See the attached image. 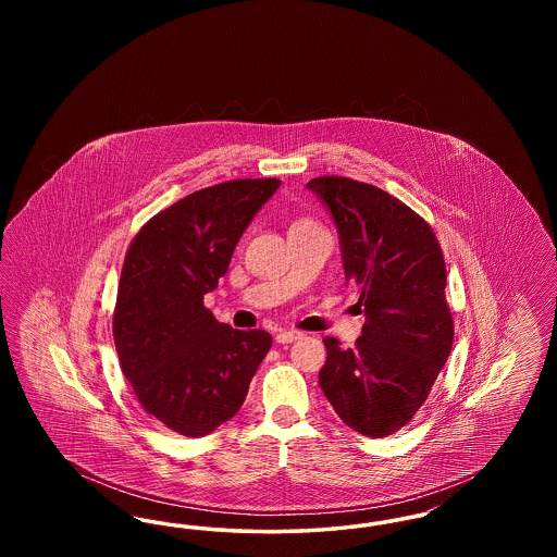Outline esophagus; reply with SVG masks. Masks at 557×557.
<instances>
[{
    "instance_id": "34e87169",
    "label": "esophagus",
    "mask_w": 557,
    "mask_h": 557,
    "mask_svg": "<svg viewBox=\"0 0 557 557\" xmlns=\"http://www.w3.org/2000/svg\"><path fill=\"white\" fill-rule=\"evenodd\" d=\"M300 338H302V332H298V330H280L275 334V343L277 345H290V343L300 341Z\"/></svg>"
}]
</instances>
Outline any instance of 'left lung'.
<instances>
[{
	"instance_id": "8db88e82",
	"label": "left lung",
	"mask_w": 557,
	"mask_h": 557,
	"mask_svg": "<svg viewBox=\"0 0 557 557\" xmlns=\"http://www.w3.org/2000/svg\"><path fill=\"white\" fill-rule=\"evenodd\" d=\"M307 187L332 212L346 282L359 286L366 313L352 348L323 338L319 386L346 425L382 438L409 424L449 357L443 250L424 219L380 187L336 175Z\"/></svg>"
}]
</instances>
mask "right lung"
Returning <instances> with one entry per match:
<instances>
[{"label": "right lung", "mask_w": 557, "mask_h": 557, "mask_svg": "<svg viewBox=\"0 0 557 557\" xmlns=\"http://www.w3.org/2000/svg\"><path fill=\"white\" fill-rule=\"evenodd\" d=\"M280 184L236 180L198 189L154 214L127 250L114 345L139 405L173 432L196 438L232 420L271 348L265 330L219 323L205 294Z\"/></svg>", "instance_id": "right-lung-1"}]
</instances>
